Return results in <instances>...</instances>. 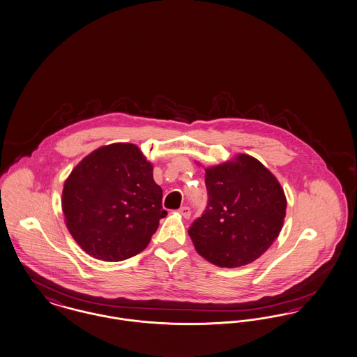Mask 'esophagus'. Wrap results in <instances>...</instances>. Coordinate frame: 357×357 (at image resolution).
I'll return each instance as SVG.
<instances>
[{"label": "esophagus", "mask_w": 357, "mask_h": 357, "mask_svg": "<svg viewBox=\"0 0 357 357\" xmlns=\"http://www.w3.org/2000/svg\"><path fill=\"white\" fill-rule=\"evenodd\" d=\"M178 212L183 215V218H185V219H189L190 218V208L189 206H181L180 209H178Z\"/></svg>", "instance_id": "1"}]
</instances>
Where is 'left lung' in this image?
<instances>
[{"mask_svg": "<svg viewBox=\"0 0 357 357\" xmlns=\"http://www.w3.org/2000/svg\"><path fill=\"white\" fill-rule=\"evenodd\" d=\"M208 203L188 229L196 251L219 267L254 262L281 232L286 197L273 173L247 154L206 169Z\"/></svg>", "mask_w": 357, "mask_h": 357, "instance_id": "obj_1", "label": "left lung"}]
</instances>
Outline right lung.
Instances as JSON below:
<instances>
[{
	"instance_id": "add662e5",
	"label": "right lung",
	"mask_w": 357,
	"mask_h": 357,
	"mask_svg": "<svg viewBox=\"0 0 357 357\" xmlns=\"http://www.w3.org/2000/svg\"><path fill=\"white\" fill-rule=\"evenodd\" d=\"M61 206L76 243L106 262L144 251L168 215L153 167L132 144H112L83 158L64 184Z\"/></svg>"
}]
</instances>
